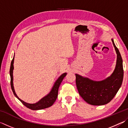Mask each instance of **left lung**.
<instances>
[{
	"instance_id": "left-lung-1",
	"label": "left lung",
	"mask_w": 128,
	"mask_h": 128,
	"mask_svg": "<svg viewBox=\"0 0 128 128\" xmlns=\"http://www.w3.org/2000/svg\"><path fill=\"white\" fill-rule=\"evenodd\" d=\"M112 42L117 54V60L115 69L110 77L102 81H95L76 74V82L79 94L91 105L101 106L109 103L122 85L124 76L122 59L113 39Z\"/></svg>"
}]
</instances>
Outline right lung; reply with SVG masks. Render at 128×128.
<instances>
[{"mask_svg":"<svg viewBox=\"0 0 128 128\" xmlns=\"http://www.w3.org/2000/svg\"><path fill=\"white\" fill-rule=\"evenodd\" d=\"M14 58L11 62V64H10V86H11V88L16 98L20 100L21 103H22L24 105L26 106L27 108L31 109L32 110H42L44 109V108H48L51 107L52 105L55 102L56 98L58 97V90H59V88L60 85V84L63 80L64 78L66 76V73H64L62 74L58 78V80L55 81V84L53 86L51 90L50 91L48 94L46 96L43 97L40 100H39L38 102L34 104H30L25 102L24 101L21 100L18 97V96L16 95V92L14 89V84H13V80H14V77H13V70H14Z\"/></svg>","mask_w":128,"mask_h":128,"instance_id":"add662e5","label":"right lung"}]
</instances>
